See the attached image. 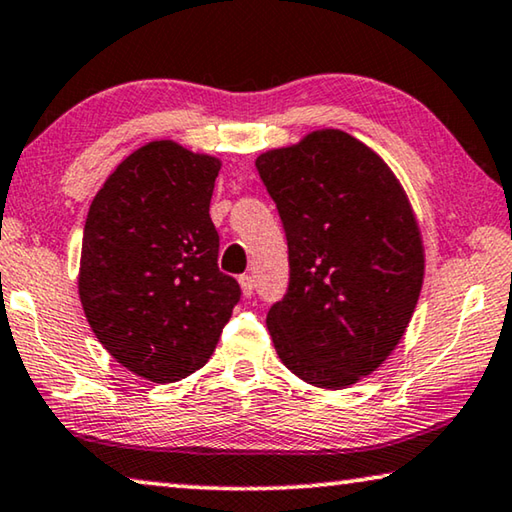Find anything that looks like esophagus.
I'll use <instances>...</instances> for the list:
<instances>
[{"mask_svg":"<svg viewBox=\"0 0 512 512\" xmlns=\"http://www.w3.org/2000/svg\"><path fill=\"white\" fill-rule=\"evenodd\" d=\"M239 285H241V291H243V296H246V298H250V296H253V291H255V280H253V275L243 273V275H241V278H239Z\"/></svg>","mask_w":512,"mask_h":512,"instance_id":"34e87169","label":"esophagus"}]
</instances>
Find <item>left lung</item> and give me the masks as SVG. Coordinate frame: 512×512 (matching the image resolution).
Listing matches in <instances>:
<instances>
[{"label":"left lung","mask_w":512,"mask_h":512,"mask_svg":"<svg viewBox=\"0 0 512 512\" xmlns=\"http://www.w3.org/2000/svg\"><path fill=\"white\" fill-rule=\"evenodd\" d=\"M255 166L289 248L287 294L266 314L275 351L310 385L358 383L401 342L424 282L408 196L376 152L339 129L259 154Z\"/></svg>","instance_id":"obj_1"}]
</instances>
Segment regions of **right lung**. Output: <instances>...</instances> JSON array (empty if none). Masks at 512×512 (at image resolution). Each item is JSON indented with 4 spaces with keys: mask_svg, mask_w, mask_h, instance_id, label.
<instances>
[{
    "mask_svg": "<svg viewBox=\"0 0 512 512\" xmlns=\"http://www.w3.org/2000/svg\"><path fill=\"white\" fill-rule=\"evenodd\" d=\"M221 161L152 141L120 164L88 209L79 298L125 369L175 383L209 360L241 287L218 271L209 218Z\"/></svg>",
    "mask_w": 512,
    "mask_h": 512,
    "instance_id": "add662e5",
    "label": "right lung"
}]
</instances>
